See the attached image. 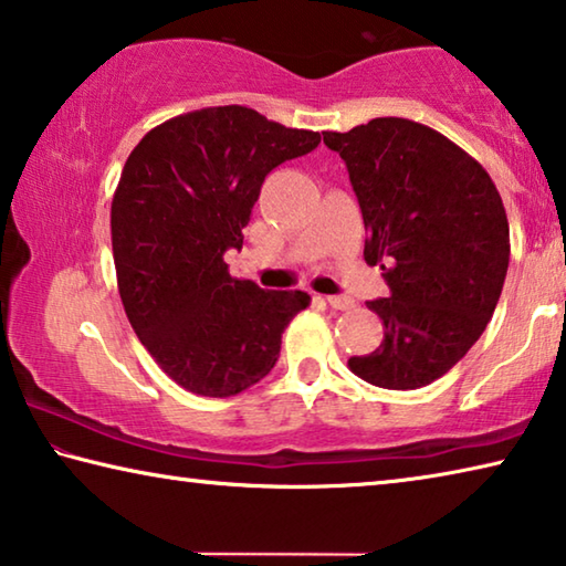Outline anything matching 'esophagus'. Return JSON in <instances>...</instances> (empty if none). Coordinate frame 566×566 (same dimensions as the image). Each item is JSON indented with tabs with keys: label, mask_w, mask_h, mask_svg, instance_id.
Wrapping results in <instances>:
<instances>
[{
	"label": "esophagus",
	"mask_w": 566,
	"mask_h": 566,
	"mask_svg": "<svg viewBox=\"0 0 566 566\" xmlns=\"http://www.w3.org/2000/svg\"><path fill=\"white\" fill-rule=\"evenodd\" d=\"M327 304L337 312H347L354 306V300H352V296H327Z\"/></svg>",
	"instance_id": "esophagus-1"
}]
</instances>
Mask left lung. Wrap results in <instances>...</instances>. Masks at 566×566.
<instances>
[{
	"label": "left lung",
	"mask_w": 566,
	"mask_h": 566,
	"mask_svg": "<svg viewBox=\"0 0 566 566\" xmlns=\"http://www.w3.org/2000/svg\"><path fill=\"white\" fill-rule=\"evenodd\" d=\"M359 199L364 260L389 296L367 302L385 324L371 354L349 359L359 379L419 389L447 375L482 337L510 266V222L492 177L427 124L377 117L324 132Z\"/></svg>",
	"instance_id": "8db88e82"
}]
</instances>
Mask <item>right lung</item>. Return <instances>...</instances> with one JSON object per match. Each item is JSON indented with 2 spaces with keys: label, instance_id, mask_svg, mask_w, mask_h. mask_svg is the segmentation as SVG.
I'll use <instances>...</instances> for the list:
<instances>
[{
  "label": "right lung",
  "instance_id": "obj_1",
  "mask_svg": "<svg viewBox=\"0 0 566 566\" xmlns=\"http://www.w3.org/2000/svg\"><path fill=\"white\" fill-rule=\"evenodd\" d=\"M322 142L227 104L149 129L124 161L112 199V252L132 329L191 395L234 397L270 375L306 292H266L229 274L224 252L262 181Z\"/></svg>",
  "mask_w": 566,
  "mask_h": 566
}]
</instances>
